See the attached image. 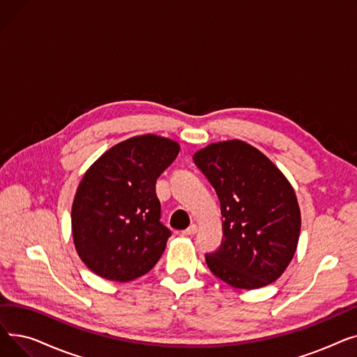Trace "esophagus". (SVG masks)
I'll return each instance as SVG.
<instances>
[{"mask_svg":"<svg viewBox=\"0 0 357 357\" xmlns=\"http://www.w3.org/2000/svg\"><path fill=\"white\" fill-rule=\"evenodd\" d=\"M197 231H198L197 224H191V226H190L188 229L182 231V234H183V236H194Z\"/></svg>","mask_w":357,"mask_h":357,"instance_id":"esophagus-1","label":"esophagus"}]
</instances>
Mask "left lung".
I'll list each match as a JSON object with an SVG mask.
<instances>
[{
  "mask_svg": "<svg viewBox=\"0 0 357 357\" xmlns=\"http://www.w3.org/2000/svg\"><path fill=\"white\" fill-rule=\"evenodd\" d=\"M215 190L222 215L220 249L210 271L238 289L266 287L282 275L298 246L301 213L284 174L256 147L227 140L194 155Z\"/></svg>",
  "mask_w": 357,
  "mask_h": 357,
  "instance_id": "obj_1",
  "label": "left lung"
}]
</instances>
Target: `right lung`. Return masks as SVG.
Returning a JSON list of instances; mask_svg holds the SVG:
<instances>
[{
    "mask_svg": "<svg viewBox=\"0 0 357 357\" xmlns=\"http://www.w3.org/2000/svg\"><path fill=\"white\" fill-rule=\"evenodd\" d=\"M179 153L171 139H127L92 163L72 204V236L84 264L98 276L128 282L160 259L171 230L160 222L156 179Z\"/></svg>",
    "mask_w": 357,
    "mask_h": 357,
    "instance_id": "add662e5",
    "label": "right lung"
}]
</instances>
